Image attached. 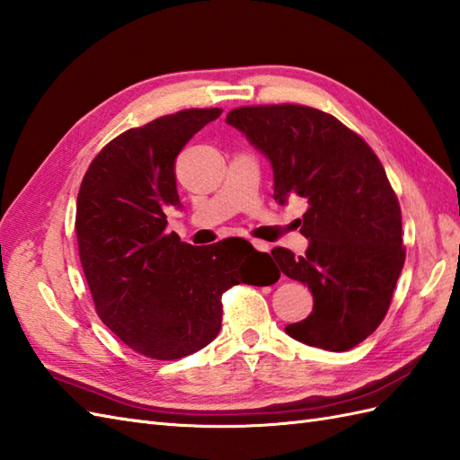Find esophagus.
I'll list each match as a JSON object with an SVG mask.
<instances>
[{
	"instance_id": "34e87169",
	"label": "esophagus",
	"mask_w": 460,
	"mask_h": 460,
	"mask_svg": "<svg viewBox=\"0 0 460 460\" xmlns=\"http://www.w3.org/2000/svg\"><path fill=\"white\" fill-rule=\"evenodd\" d=\"M252 245H253L257 252H269V250H271V245H269L267 242H261V240H253Z\"/></svg>"
}]
</instances>
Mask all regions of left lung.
I'll return each instance as SVG.
<instances>
[{"label": "left lung", "mask_w": 460, "mask_h": 460, "mask_svg": "<svg viewBox=\"0 0 460 460\" xmlns=\"http://www.w3.org/2000/svg\"><path fill=\"white\" fill-rule=\"evenodd\" d=\"M226 122L271 162L279 203L308 200L300 228L306 253L271 252L314 296L312 314L285 332L328 351L359 345L385 320L406 260L398 197L383 164L359 134L306 105L240 107Z\"/></svg>", "instance_id": "obj_1"}]
</instances>
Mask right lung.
<instances>
[{"instance_id":"right-lung-1","label":"right lung","mask_w":460,"mask_h":460,"mask_svg":"<svg viewBox=\"0 0 460 460\" xmlns=\"http://www.w3.org/2000/svg\"><path fill=\"white\" fill-rule=\"evenodd\" d=\"M220 113L185 109L119 134L89 164L77 193V250L97 314L150 359L203 349L220 332L230 287L269 285L255 277V261L269 255L250 242L197 248L165 232V210L181 207L177 154Z\"/></svg>"}]
</instances>
